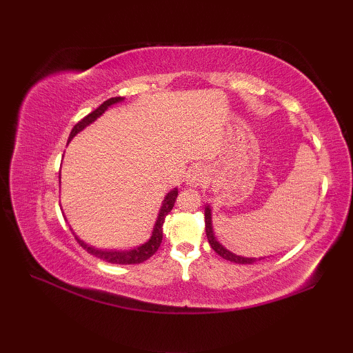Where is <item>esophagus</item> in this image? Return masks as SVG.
<instances>
[{
	"label": "esophagus",
	"instance_id": "obj_1",
	"mask_svg": "<svg viewBox=\"0 0 353 353\" xmlns=\"http://www.w3.org/2000/svg\"><path fill=\"white\" fill-rule=\"evenodd\" d=\"M201 182H205V171L203 168L196 167L190 171L188 177H186V183L190 186H199Z\"/></svg>",
	"mask_w": 353,
	"mask_h": 353
}]
</instances>
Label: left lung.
Masks as SVG:
<instances>
[{
  "instance_id": "left-lung-1",
  "label": "left lung",
  "mask_w": 353,
  "mask_h": 353,
  "mask_svg": "<svg viewBox=\"0 0 353 353\" xmlns=\"http://www.w3.org/2000/svg\"><path fill=\"white\" fill-rule=\"evenodd\" d=\"M205 223H206V236L208 241L211 244L212 249L215 250V253H219L223 259L230 261V262H236V264H253V262L264 259L265 256L261 258H247V256H241V254H236L234 252L228 250L219 239H216L215 234H214V228H212V209L209 205L205 206Z\"/></svg>"
}]
</instances>
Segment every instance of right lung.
<instances>
[{"instance_id":"add662e5","label":"right lung","mask_w":353,"mask_h":353,"mask_svg":"<svg viewBox=\"0 0 353 353\" xmlns=\"http://www.w3.org/2000/svg\"><path fill=\"white\" fill-rule=\"evenodd\" d=\"M121 101H124V97H114V99H109V100L104 101L101 106H99L94 112H91V114L86 115L83 119H80V121L72 127V130L70 133V138H68V144L77 133H80L81 130H85L89 124H92L94 121H97V118H100L110 106H114V104L121 103ZM177 194H179V190L172 188L167 194V196L163 197V201H162L161 209H159V214H157V219L154 221L152 236H150L144 244L134 247V249H130V250H103V249H97V247L85 243L83 239H80L76 235V232H74L72 229L71 230H72L74 236H76V239L79 241V244L83 247V249L88 253L94 254V256H97V258H100V259L106 261V262H110V264H121V265L141 264V262L147 261L150 256H153V254L157 252V249H159V245L162 243V224L165 221V216H167L171 212L172 206H174Z\"/></svg>"}]
</instances>
